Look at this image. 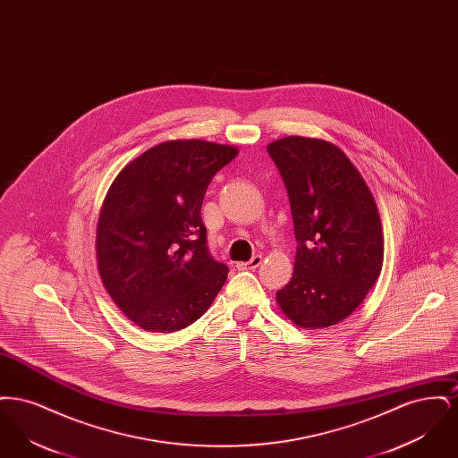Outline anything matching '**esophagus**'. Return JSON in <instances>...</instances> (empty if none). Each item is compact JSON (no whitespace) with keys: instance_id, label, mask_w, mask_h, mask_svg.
I'll use <instances>...</instances> for the list:
<instances>
[{"instance_id":"34e87169","label":"esophagus","mask_w":458,"mask_h":458,"mask_svg":"<svg viewBox=\"0 0 458 458\" xmlns=\"http://www.w3.org/2000/svg\"><path fill=\"white\" fill-rule=\"evenodd\" d=\"M261 256H254L250 261L239 262V264H237V267H239V269H256V267H259V266H261Z\"/></svg>"}]
</instances>
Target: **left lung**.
<instances>
[{
    "label": "left lung",
    "mask_w": 458,
    "mask_h": 458,
    "mask_svg": "<svg viewBox=\"0 0 458 458\" xmlns=\"http://www.w3.org/2000/svg\"><path fill=\"white\" fill-rule=\"evenodd\" d=\"M288 191L293 276L276 292L284 316L321 329L347 319L379 278L385 240L366 180L338 146L290 135L267 146Z\"/></svg>",
    "instance_id": "left-lung-1"
}]
</instances>
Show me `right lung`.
I'll list each match as a JSON object with an SVG mask.
<instances>
[{"label":"right lung","mask_w":458,"mask_h":458,"mask_svg":"<svg viewBox=\"0 0 458 458\" xmlns=\"http://www.w3.org/2000/svg\"><path fill=\"white\" fill-rule=\"evenodd\" d=\"M239 149L200 139L166 140L113 180L96 230L101 282L133 325L174 333L213 304L228 267L206 247L208 185Z\"/></svg>","instance_id":"add662e5"}]
</instances>
